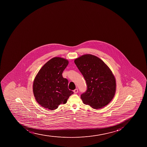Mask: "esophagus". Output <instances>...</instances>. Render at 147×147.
I'll use <instances>...</instances> for the list:
<instances>
[{
	"label": "esophagus",
	"instance_id": "34e87169",
	"mask_svg": "<svg viewBox=\"0 0 147 147\" xmlns=\"http://www.w3.org/2000/svg\"><path fill=\"white\" fill-rule=\"evenodd\" d=\"M73 92L75 93H77L78 92V90L77 89H75L74 90H73Z\"/></svg>",
	"mask_w": 147,
	"mask_h": 147
}]
</instances>
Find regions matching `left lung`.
<instances>
[{"mask_svg": "<svg viewBox=\"0 0 147 147\" xmlns=\"http://www.w3.org/2000/svg\"><path fill=\"white\" fill-rule=\"evenodd\" d=\"M74 62L87 86L80 96L83 103L96 109L109 104L116 91L115 79L109 67L100 58L90 54L82 55Z\"/></svg>", "mask_w": 147, "mask_h": 147, "instance_id": "1", "label": "left lung"}]
</instances>
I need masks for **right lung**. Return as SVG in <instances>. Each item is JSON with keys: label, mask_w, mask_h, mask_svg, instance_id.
I'll return each instance as SVG.
<instances>
[{"label": "right lung", "mask_w": 147, "mask_h": 147, "mask_svg": "<svg viewBox=\"0 0 147 147\" xmlns=\"http://www.w3.org/2000/svg\"><path fill=\"white\" fill-rule=\"evenodd\" d=\"M68 64L67 60L55 57L47 62L38 72L34 80L33 92L41 106L54 110L66 103L73 94L68 89V80L62 76Z\"/></svg>", "instance_id": "1"}]
</instances>
